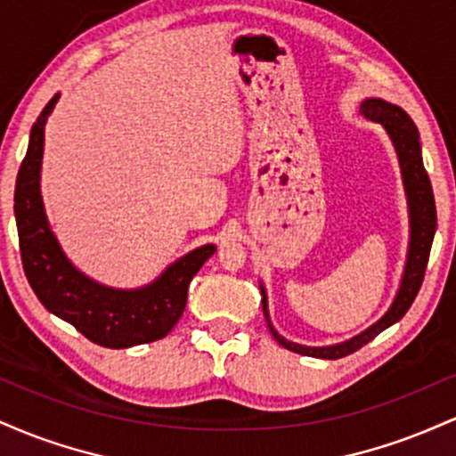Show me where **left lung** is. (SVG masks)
<instances>
[{
    "label": "left lung",
    "instance_id": "left-lung-1",
    "mask_svg": "<svg viewBox=\"0 0 456 456\" xmlns=\"http://www.w3.org/2000/svg\"><path fill=\"white\" fill-rule=\"evenodd\" d=\"M360 113L364 115L370 122L381 124L388 130L392 143H395L396 154H399L401 162V174H403V184H405L407 192V206H410V253H407V264H405V274H403L401 289L396 294L395 302L388 308L384 317L378 323H373L369 330H364L358 337L349 338V341L330 345V347H305V345H297L291 341H285L274 328H272L268 319V302H265V291L261 289V305H264L265 319H268V328L272 337L276 338V343L282 345L289 352L302 354V355H313V358H323V360H337L343 355H349L358 352L360 347H364L366 343L373 341L379 332H384L386 328H390L392 323H396L399 319L410 311L411 302L416 300L418 291H420L422 281H425V270L428 264V253H431L433 235H436L437 227V212H436V199H433V188L428 174L422 165V151H420V134L418 128L413 126L411 118L403 111L396 104H390L379 98H369L360 107Z\"/></svg>",
    "mask_w": 456,
    "mask_h": 456
}]
</instances>
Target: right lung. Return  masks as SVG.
I'll use <instances>...</instances> for the list:
<instances>
[{"instance_id":"1","label":"right lung","mask_w":456,"mask_h":456,"mask_svg":"<svg viewBox=\"0 0 456 456\" xmlns=\"http://www.w3.org/2000/svg\"><path fill=\"white\" fill-rule=\"evenodd\" d=\"M55 102L57 96L46 102L31 126L28 154L14 186V216L25 276L46 311L72 323L92 343L124 349L159 341L182 317L192 276L216 248L214 244L195 248L171 264L159 281L134 291L102 287L81 274L61 253L40 197L45 124Z\"/></svg>"}]
</instances>
